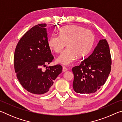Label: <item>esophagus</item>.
Listing matches in <instances>:
<instances>
[{"instance_id":"obj_1","label":"esophagus","mask_w":122,"mask_h":122,"mask_svg":"<svg viewBox=\"0 0 122 122\" xmlns=\"http://www.w3.org/2000/svg\"><path fill=\"white\" fill-rule=\"evenodd\" d=\"M68 71V69L67 68H66L65 66H63V67H62V71L63 72H65V71Z\"/></svg>"}]
</instances>
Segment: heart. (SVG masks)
Returning a JSON list of instances; mask_svg holds the SVG:
<instances>
[{"instance_id": "1", "label": "heart", "mask_w": 122, "mask_h": 122, "mask_svg": "<svg viewBox=\"0 0 122 122\" xmlns=\"http://www.w3.org/2000/svg\"><path fill=\"white\" fill-rule=\"evenodd\" d=\"M96 38L91 30L81 26L70 25L59 30V36L53 35L48 40V45L55 53H61L68 48L57 58V63L68 66L74 62L78 56L85 58L94 48Z\"/></svg>"}]
</instances>
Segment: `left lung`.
Wrapping results in <instances>:
<instances>
[{"mask_svg":"<svg viewBox=\"0 0 122 122\" xmlns=\"http://www.w3.org/2000/svg\"><path fill=\"white\" fill-rule=\"evenodd\" d=\"M110 48L106 39L99 41L94 51L79 66L72 68L73 87L77 93L96 92L106 83L111 71Z\"/></svg>","mask_w":122,"mask_h":122,"instance_id":"left-lung-1","label":"left lung"}]
</instances>
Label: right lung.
Here are the masks:
<instances>
[{
	"label": "right lung",
	"instance_id": "right-lung-1",
	"mask_svg": "<svg viewBox=\"0 0 122 122\" xmlns=\"http://www.w3.org/2000/svg\"><path fill=\"white\" fill-rule=\"evenodd\" d=\"M46 24L34 26L20 39L15 48L14 66L20 83L32 94L46 93L62 71L60 65L49 66L45 71L43 67L50 63L54 57L47 38Z\"/></svg>",
	"mask_w": 122,
	"mask_h": 122
}]
</instances>
